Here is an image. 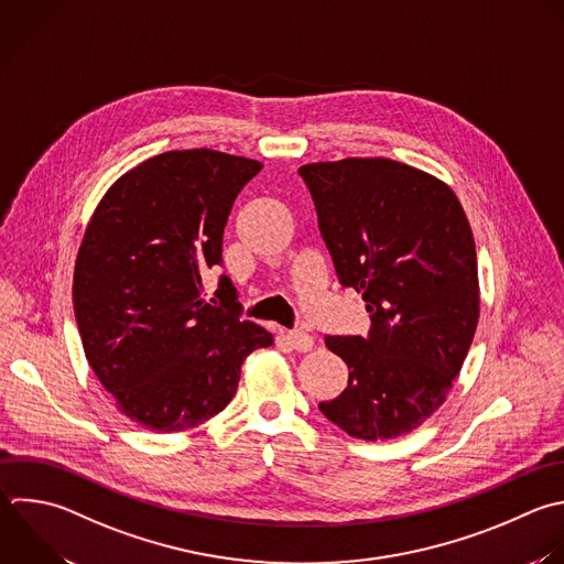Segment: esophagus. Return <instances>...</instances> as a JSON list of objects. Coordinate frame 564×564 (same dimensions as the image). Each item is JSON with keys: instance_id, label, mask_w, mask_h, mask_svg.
I'll use <instances>...</instances> for the list:
<instances>
[{"instance_id": "obj_1", "label": "esophagus", "mask_w": 564, "mask_h": 564, "mask_svg": "<svg viewBox=\"0 0 564 564\" xmlns=\"http://www.w3.org/2000/svg\"><path fill=\"white\" fill-rule=\"evenodd\" d=\"M286 341L291 344V348H295L297 352H306V350H311L313 348V337L308 335V333H304V330H289L286 333Z\"/></svg>"}]
</instances>
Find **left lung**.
I'll return each instance as SVG.
<instances>
[{
  "instance_id": "obj_1",
  "label": "left lung",
  "mask_w": 564,
  "mask_h": 564,
  "mask_svg": "<svg viewBox=\"0 0 564 564\" xmlns=\"http://www.w3.org/2000/svg\"><path fill=\"white\" fill-rule=\"evenodd\" d=\"M322 238L370 330L328 335L348 366L322 414L355 438L419 427L452 388L478 322L476 247L465 212L438 178L390 159L302 165Z\"/></svg>"
}]
</instances>
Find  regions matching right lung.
I'll return each mask as SVG.
<instances>
[{
    "instance_id": "1",
    "label": "right lung",
    "mask_w": 564,
    "mask_h": 564,
    "mask_svg": "<svg viewBox=\"0 0 564 564\" xmlns=\"http://www.w3.org/2000/svg\"><path fill=\"white\" fill-rule=\"evenodd\" d=\"M262 163L216 150L165 152L123 174L79 247L73 304L88 364L134 423L181 432L234 399L240 366L271 333L242 319L227 275L203 300L205 269L223 264V234Z\"/></svg>"
}]
</instances>
